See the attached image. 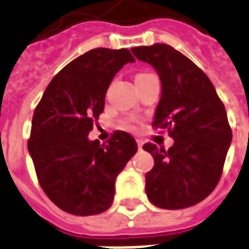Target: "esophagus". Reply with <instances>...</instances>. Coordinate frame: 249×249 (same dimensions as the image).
Listing matches in <instances>:
<instances>
[{"instance_id":"1","label":"esophagus","mask_w":249,"mask_h":249,"mask_svg":"<svg viewBox=\"0 0 249 249\" xmlns=\"http://www.w3.org/2000/svg\"><path fill=\"white\" fill-rule=\"evenodd\" d=\"M136 143H138V147H139V149H142V147H143V144H144V142L142 139H136Z\"/></svg>"}]
</instances>
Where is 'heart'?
Masks as SVG:
<instances>
[{
  "instance_id": "1",
  "label": "heart",
  "mask_w": 249,
  "mask_h": 249,
  "mask_svg": "<svg viewBox=\"0 0 249 249\" xmlns=\"http://www.w3.org/2000/svg\"><path fill=\"white\" fill-rule=\"evenodd\" d=\"M147 76H149V73H140L138 74L135 77V80H138V78H143V77H147Z\"/></svg>"
}]
</instances>
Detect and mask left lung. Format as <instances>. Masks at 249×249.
<instances>
[{
  "instance_id": "8db88e82",
  "label": "left lung",
  "mask_w": 249,
  "mask_h": 249,
  "mask_svg": "<svg viewBox=\"0 0 249 249\" xmlns=\"http://www.w3.org/2000/svg\"><path fill=\"white\" fill-rule=\"evenodd\" d=\"M161 81L152 126L165 128L175 143L165 151L147 143L155 165L145 175V193L155 206L178 210L203 201L215 189L232 140L224 105L193 61L168 44L135 47Z\"/></svg>"
}]
</instances>
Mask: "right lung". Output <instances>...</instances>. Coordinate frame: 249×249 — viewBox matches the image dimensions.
I'll list each match as a JSON object with an SVG mask.
<instances>
[{
    "mask_svg": "<svg viewBox=\"0 0 249 249\" xmlns=\"http://www.w3.org/2000/svg\"><path fill=\"white\" fill-rule=\"evenodd\" d=\"M134 61L126 48L85 52L52 78L34 111L27 148L39 184L69 214L107 210L117 176L138 151L135 139L124 131L114 132L107 144L88 138L114 76Z\"/></svg>",
    "mask_w": 249,
    "mask_h": 249,
    "instance_id": "add662e5",
    "label": "right lung"
}]
</instances>
